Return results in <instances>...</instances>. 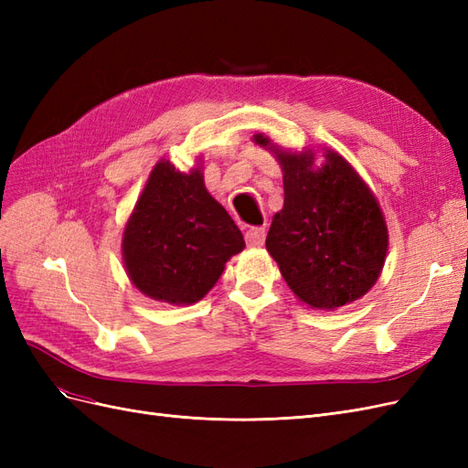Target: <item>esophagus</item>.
I'll list each match as a JSON object with an SVG mask.
<instances>
[{
	"label": "esophagus",
	"mask_w": 468,
	"mask_h": 468,
	"mask_svg": "<svg viewBox=\"0 0 468 468\" xmlns=\"http://www.w3.org/2000/svg\"><path fill=\"white\" fill-rule=\"evenodd\" d=\"M265 242V229H260V226H256V229H250L246 232V244L250 248H261Z\"/></svg>",
	"instance_id": "obj_1"
}]
</instances>
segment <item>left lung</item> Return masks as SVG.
I'll list each match as a JSON object with an SVG mask.
<instances>
[{
	"label": "left lung",
	"instance_id": "left-lung-1",
	"mask_svg": "<svg viewBox=\"0 0 468 468\" xmlns=\"http://www.w3.org/2000/svg\"><path fill=\"white\" fill-rule=\"evenodd\" d=\"M253 143L281 165L285 203L269 226L265 248L296 299L335 310L359 301L380 277L388 229L378 199L342 154L282 150L267 134Z\"/></svg>",
	"mask_w": 468,
	"mask_h": 468
}]
</instances>
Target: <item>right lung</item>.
Masks as SVG:
<instances>
[{
	"label": "right lung",
	"instance_id": "right-lung-1",
	"mask_svg": "<svg viewBox=\"0 0 468 468\" xmlns=\"http://www.w3.org/2000/svg\"><path fill=\"white\" fill-rule=\"evenodd\" d=\"M122 263L152 301L195 304L217 285L226 261L246 248L226 208L205 187L201 160L179 172L162 158L124 224Z\"/></svg>",
	"mask_w": 468,
	"mask_h": 468
}]
</instances>
